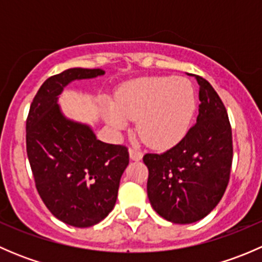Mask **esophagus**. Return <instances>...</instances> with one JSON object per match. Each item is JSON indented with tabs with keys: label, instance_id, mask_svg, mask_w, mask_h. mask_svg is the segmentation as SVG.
<instances>
[{
	"label": "esophagus",
	"instance_id": "34e87169",
	"mask_svg": "<svg viewBox=\"0 0 262 262\" xmlns=\"http://www.w3.org/2000/svg\"><path fill=\"white\" fill-rule=\"evenodd\" d=\"M129 156L133 161H141L142 157H143L141 150H138L137 148H129Z\"/></svg>",
	"mask_w": 262,
	"mask_h": 262
}]
</instances>
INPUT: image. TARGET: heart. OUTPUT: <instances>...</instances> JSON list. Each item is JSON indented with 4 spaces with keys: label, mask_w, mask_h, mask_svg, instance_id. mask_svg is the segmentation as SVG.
Listing matches in <instances>:
<instances>
[{
    "label": "heart",
    "mask_w": 262,
    "mask_h": 262,
    "mask_svg": "<svg viewBox=\"0 0 262 262\" xmlns=\"http://www.w3.org/2000/svg\"><path fill=\"white\" fill-rule=\"evenodd\" d=\"M102 107L113 128L123 129L130 119H138L137 132L148 146L167 148L186 136L196 110V92L186 78H137L119 90L116 101L105 100Z\"/></svg>",
    "instance_id": "b5f03b06"
}]
</instances>
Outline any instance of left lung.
I'll return each mask as SVG.
<instances>
[{
    "label": "left lung",
    "instance_id": "left-lung-1",
    "mask_svg": "<svg viewBox=\"0 0 262 262\" xmlns=\"http://www.w3.org/2000/svg\"><path fill=\"white\" fill-rule=\"evenodd\" d=\"M199 115L186 136L166 152L147 153V194L166 221L189 224L207 216L229 181L233 146L228 114L212 84L200 76Z\"/></svg>",
    "mask_w": 262,
    "mask_h": 262
}]
</instances>
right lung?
<instances>
[{
	"label": "right lung",
	"mask_w": 262,
	"mask_h": 262,
	"mask_svg": "<svg viewBox=\"0 0 262 262\" xmlns=\"http://www.w3.org/2000/svg\"><path fill=\"white\" fill-rule=\"evenodd\" d=\"M100 68H70L40 86L26 119V152L35 186L50 213L86 228L113 210L129 163L128 148L99 141L89 125L63 115L58 96L75 80L104 75Z\"/></svg>",
	"instance_id": "1"
}]
</instances>
